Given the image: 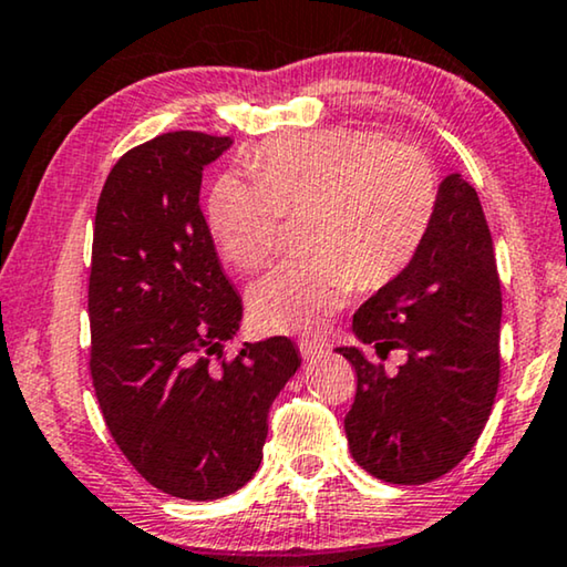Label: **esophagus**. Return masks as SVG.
<instances>
[{"label": "esophagus", "instance_id": "34e87169", "mask_svg": "<svg viewBox=\"0 0 567 567\" xmlns=\"http://www.w3.org/2000/svg\"><path fill=\"white\" fill-rule=\"evenodd\" d=\"M299 352H301V358H319V355H324L327 348H324V342H317V340H299Z\"/></svg>", "mask_w": 567, "mask_h": 567}]
</instances>
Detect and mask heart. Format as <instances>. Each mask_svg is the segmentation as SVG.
<instances>
[{
    "label": "heart",
    "instance_id": "heart-1",
    "mask_svg": "<svg viewBox=\"0 0 567 567\" xmlns=\"http://www.w3.org/2000/svg\"><path fill=\"white\" fill-rule=\"evenodd\" d=\"M256 182L219 178L207 204L217 248L237 270L274 256L281 217L307 215L303 248L248 291L252 322L270 332L311 334L352 289H381L422 250L440 202L430 155L385 143L360 127L281 137L250 158Z\"/></svg>",
    "mask_w": 567,
    "mask_h": 567
}]
</instances>
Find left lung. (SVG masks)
Segmentation results:
<instances>
[{
    "label": "left lung",
    "mask_w": 567,
    "mask_h": 567,
    "mask_svg": "<svg viewBox=\"0 0 567 567\" xmlns=\"http://www.w3.org/2000/svg\"><path fill=\"white\" fill-rule=\"evenodd\" d=\"M375 355L404 350L396 373L360 348H338L358 375L344 414L350 455L375 478L430 483L471 453L498 391L502 281L475 188L461 174L440 184L430 235L409 268L352 317Z\"/></svg>",
    "instance_id": "1"
}]
</instances>
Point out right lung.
Here are the masks:
<instances>
[{
    "label": "right lung",
    "mask_w": 567,
    "mask_h": 567,
    "mask_svg": "<svg viewBox=\"0 0 567 567\" xmlns=\"http://www.w3.org/2000/svg\"><path fill=\"white\" fill-rule=\"evenodd\" d=\"M229 137L178 130L127 151L94 217L92 381L122 455L163 494L212 502L264 461L268 409L301 365L289 338L225 342L243 301L199 207L202 171Z\"/></svg>",
    "instance_id": "add662e5"
}]
</instances>
